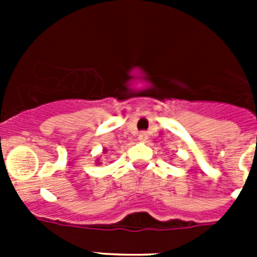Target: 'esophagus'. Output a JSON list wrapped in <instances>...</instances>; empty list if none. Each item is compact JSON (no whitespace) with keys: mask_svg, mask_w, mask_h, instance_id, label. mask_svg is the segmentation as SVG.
<instances>
[{"mask_svg":"<svg viewBox=\"0 0 257 257\" xmlns=\"http://www.w3.org/2000/svg\"><path fill=\"white\" fill-rule=\"evenodd\" d=\"M139 140H140V142H143V143L147 142V140H148V134L145 133V131L140 133L139 134Z\"/></svg>","mask_w":257,"mask_h":257,"instance_id":"1","label":"esophagus"}]
</instances>
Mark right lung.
Here are the masks:
<instances>
[{"label": "right lung", "instance_id": "right-lung-1", "mask_svg": "<svg viewBox=\"0 0 257 257\" xmlns=\"http://www.w3.org/2000/svg\"><path fill=\"white\" fill-rule=\"evenodd\" d=\"M105 152H106V149H104V153H105ZM97 163H100L99 162V160H97Z\"/></svg>", "mask_w": 257, "mask_h": 257}]
</instances>
